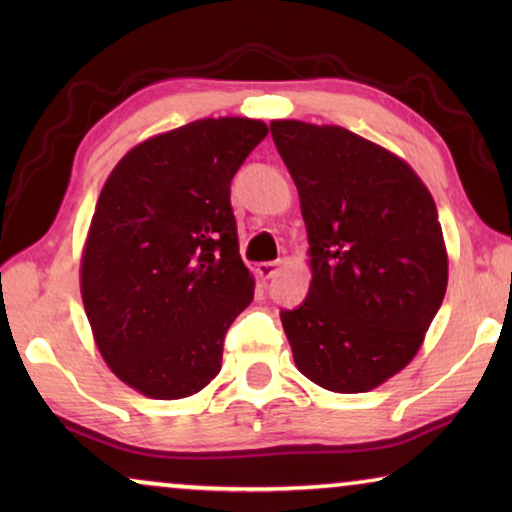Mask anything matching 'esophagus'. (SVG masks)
Here are the masks:
<instances>
[{
    "mask_svg": "<svg viewBox=\"0 0 512 512\" xmlns=\"http://www.w3.org/2000/svg\"><path fill=\"white\" fill-rule=\"evenodd\" d=\"M279 272V263H272V261H268V263H258L256 265V275L261 277V279H272Z\"/></svg>",
    "mask_w": 512,
    "mask_h": 512,
    "instance_id": "34e87169",
    "label": "esophagus"
}]
</instances>
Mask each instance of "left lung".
I'll use <instances>...</instances> for the list:
<instances>
[{
    "label": "left lung",
    "instance_id": "8db88e82",
    "mask_svg": "<svg viewBox=\"0 0 512 512\" xmlns=\"http://www.w3.org/2000/svg\"><path fill=\"white\" fill-rule=\"evenodd\" d=\"M300 195L312 282L282 312L296 368L335 394H363L408 366L447 289L438 209L417 172L340 125L272 121Z\"/></svg>",
    "mask_w": 512,
    "mask_h": 512
}]
</instances>
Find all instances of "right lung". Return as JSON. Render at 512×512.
I'll return each mask as SVG.
<instances>
[{
    "mask_svg": "<svg viewBox=\"0 0 512 512\" xmlns=\"http://www.w3.org/2000/svg\"><path fill=\"white\" fill-rule=\"evenodd\" d=\"M268 135L256 118H200L144 139L104 181L81 254V298L118 380L158 401L219 375L223 338L254 300L230 181Z\"/></svg>",
    "mask_w": 512,
    "mask_h": 512,
    "instance_id": "add662e5",
    "label": "right lung"
}]
</instances>
